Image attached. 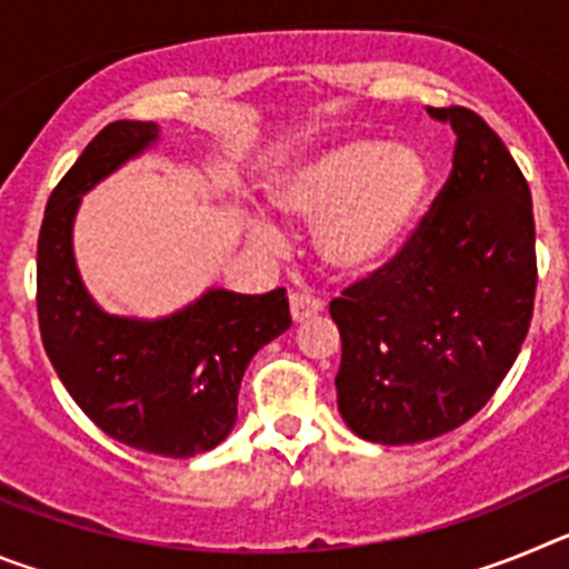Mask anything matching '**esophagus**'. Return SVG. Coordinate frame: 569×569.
Returning a JSON list of instances; mask_svg holds the SVG:
<instances>
[{"mask_svg": "<svg viewBox=\"0 0 569 569\" xmlns=\"http://www.w3.org/2000/svg\"><path fill=\"white\" fill-rule=\"evenodd\" d=\"M325 310V301L319 296L308 293V290H293L290 293V313H293V321H305L310 316H319Z\"/></svg>", "mask_w": 569, "mask_h": 569, "instance_id": "1", "label": "esophagus"}]
</instances>
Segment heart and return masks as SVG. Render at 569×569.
<instances>
[{
  "label": "heart",
  "instance_id": "b5f03b06",
  "mask_svg": "<svg viewBox=\"0 0 569 569\" xmlns=\"http://www.w3.org/2000/svg\"><path fill=\"white\" fill-rule=\"evenodd\" d=\"M430 168L416 148L347 139L310 156L276 188L284 213L316 222V248L341 273H370L396 256L419 222ZM264 241L276 239L259 224Z\"/></svg>",
  "mask_w": 569,
  "mask_h": 569
}]
</instances>
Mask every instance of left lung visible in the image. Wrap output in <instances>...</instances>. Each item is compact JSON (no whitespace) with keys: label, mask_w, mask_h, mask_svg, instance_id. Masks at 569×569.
Instances as JSON below:
<instances>
[{"label":"left lung","mask_w":569,"mask_h":569,"mask_svg":"<svg viewBox=\"0 0 569 569\" xmlns=\"http://www.w3.org/2000/svg\"><path fill=\"white\" fill-rule=\"evenodd\" d=\"M453 170L390 261L330 301L341 336L339 413L376 445L436 439L479 413L530 330L536 222L525 173L467 108Z\"/></svg>","instance_id":"left-lung-1"}]
</instances>
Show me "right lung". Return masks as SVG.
I'll use <instances>...</instances> for the list:
<instances>
[{
  "instance_id": "obj_1",
  "label": "right lung",
  "mask_w": 569,
  "mask_h": 569,
  "mask_svg": "<svg viewBox=\"0 0 569 569\" xmlns=\"http://www.w3.org/2000/svg\"><path fill=\"white\" fill-rule=\"evenodd\" d=\"M156 133L153 122H110L53 188L37 244V313L50 365L99 430L144 453L190 459L230 433L241 376L290 328V305L284 288L210 290L170 319L133 321L90 301L70 250L79 193Z\"/></svg>"
}]
</instances>
